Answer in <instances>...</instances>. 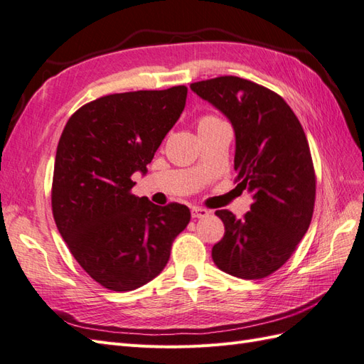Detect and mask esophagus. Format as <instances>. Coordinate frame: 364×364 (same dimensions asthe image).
Masks as SVG:
<instances>
[{"instance_id":"obj_1","label":"esophagus","mask_w":364,"mask_h":364,"mask_svg":"<svg viewBox=\"0 0 364 364\" xmlns=\"http://www.w3.org/2000/svg\"><path fill=\"white\" fill-rule=\"evenodd\" d=\"M191 213H192V218H204V217H208V215H209L210 210L204 209V208H197V206H193V208L191 209Z\"/></svg>"}]
</instances>
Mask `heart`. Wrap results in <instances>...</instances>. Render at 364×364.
Segmentation results:
<instances>
[{"label":"heart","instance_id":"heart-1","mask_svg":"<svg viewBox=\"0 0 364 364\" xmlns=\"http://www.w3.org/2000/svg\"><path fill=\"white\" fill-rule=\"evenodd\" d=\"M220 124H223V121L220 118H217L215 115H203L197 121V129H198V132H201V130H208L212 127H217Z\"/></svg>","mask_w":364,"mask_h":364}]
</instances>
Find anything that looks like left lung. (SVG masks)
Wrapping results in <instances>:
<instances>
[{"label": "left lung", "mask_w": 364, "mask_h": 364, "mask_svg": "<svg viewBox=\"0 0 364 364\" xmlns=\"http://www.w3.org/2000/svg\"><path fill=\"white\" fill-rule=\"evenodd\" d=\"M235 132V181L252 193L243 220L217 210L225 237L212 247L213 263L229 275L259 279L282 267L309 229L315 172L300 121L275 92L238 77L192 82Z\"/></svg>", "instance_id": "obj_1"}]
</instances>
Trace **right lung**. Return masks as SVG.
Returning <instances> with one entry per match:
<instances>
[{"label": "right lung", "instance_id": "obj_1", "mask_svg": "<svg viewBox=\"0 0 364 364\" xmlns=\"http://www.w3.org/2000/svg\"><path fill=\"white\" fill-rule=\"evenodd\" d=\"M188 87L101 97L64 127L55 156L52 212L78 264L110 291L143 286L169 262L188 206L130 193L186 106Z\"/></svg>", "mask_w": 364, "mask_h": 364}]
</instances>
